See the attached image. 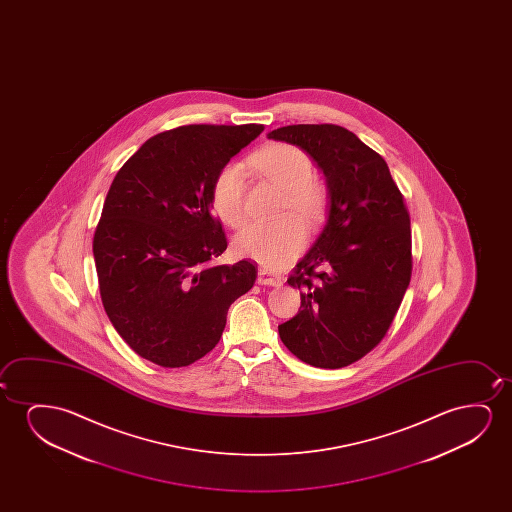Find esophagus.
I'll list each match as a JSON object with an SVG mask.
<instances>
[{
    "instance_id": "34e87169",
    "label": "esophagus",
    "mask_w": 512,
    "mask_h": 512,
    "mask_svg": "<svg viewBox=\"0 0 512 512\" xmlns=\"http://www.w3.org/2000/svg\"><path fill=\"white\" fill-rule=\"evenodd\" d=\"M257 281H259V285H267V287H281L283 285L281 278L267 273L264 269H260L259 274H257Z\"/></svg>"
}]
</instances>
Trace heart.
Returning <instances> with one entry per match:
<instances>
[{
    "label": "heart",
    "instance_id": "obj_1",
    "mask_svg": "<svg viewBox=\"0 0 512 512\" xmlns=\"http://www.w3.org/2000/svg\"><path fill=\"white\" fill-rule=\"evenodd\" d=\"M252 168L267 182L283 190L281 215H295L302 224L316 227L327 210V190L316 180L313 161L302 148L276 143L253 155ZM246 175L231 162L218 171L211 187V204L218 218L231 227L246 222ZM306 231L294 218L276 224L248 225L234 239V250L266 269H281L302 252Z\"/></svg>",
    "mask_w": 512,
    "mask_h": 512
}]
</instances>
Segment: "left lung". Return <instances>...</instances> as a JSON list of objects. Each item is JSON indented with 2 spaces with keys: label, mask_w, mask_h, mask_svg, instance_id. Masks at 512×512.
<instances>
[{
  "label": "left lung",
  "mask_w": 512,
  "mask_h": 512,
  "mask_svg": "<svg viewBox=\"0 0 512 512\" xmlns=\"http://www.w3.org/2000/svg\"><path fill=\"white\" fill-rule=\"evenodd\" d=\"M267 138L302 148L322 169L329 213L299 260L290 287L301 309L278 325L302 362L339 369L385 337L411 280V220L385 159L334 124L274 129Z\"/></svg>",
  "instance_id": "8db88e82"
}]
</instances>
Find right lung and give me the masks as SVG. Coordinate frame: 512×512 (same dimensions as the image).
I'll return each instance as SVG.
<instances>
[{"mask_svg": "<svg viewBox=\"0 0 512 512\" xmlns=\"http://www.w3.org/2000/svg\"><path fill=\"white\" fill-rule=\"evenodd\" d=\"M264 126H182L155 134L106 194L92 253L106 315L140 357L185 367L220 341L232 302L255 283L248 260L208 266L227 248L213 215L218 171Z\"/></svg>", "mask_w": 512, "mask_h": 512, "instance_id": "right-lung-1", "label": "right lung"}]
</instances>
